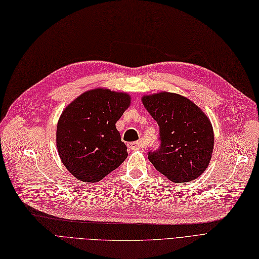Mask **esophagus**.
<instances>
[{"instance_id":"esophagus-1","label":"esophagus","mask_w":259,"mask_h":259,"mask_svg":"<svg viewBox=\"0 0 259 259\" xmlns=\"http://www.w3.org/2000/svg\"><path fill=\"white\" fill-rule=\"evenodd\" d=\"M127 146L130 149H139V148L143 147V144L141 142H132V143H128Z\"/></svg>"}]
</instances>
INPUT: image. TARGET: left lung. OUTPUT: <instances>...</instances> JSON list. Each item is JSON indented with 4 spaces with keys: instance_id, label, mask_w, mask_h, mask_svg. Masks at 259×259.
Here are the masks:
<instances>
[{
    "instance_id": "left-lung-1",
    "label": "left lung",
    "mask_w": 259,
    "mask_h": 259,
    "mask_svg": "<svg viewBox=\"0 0 259 259\" xmlns=\"http://www.w3.org/2000/svg\"><path fill=\"white\" fill-rule=\"evenodd\" d=\"M160 129L161 144L149 151L155 168L176 184L202 175L212 157L214 135L207 115L185 96L161 92L142 97Z\"/></svg>"
}]
</instances>
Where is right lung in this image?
I'll use <instances>...</instances> for the list:
<instances>
[{"instance_id":"1","label":"right lung","mask_w":259,"mask_h":259,"mask_svg":"<svg viewBox=\"0 0 259 259\" xmlns=\"http://www.w3.org/2000/svg\"><path fill=\"white\" fill-rule=\"evenodd\" d=\"M131 96L109 89L81 94L62 112L56 147L65 167L83 183H98L126 160L127 146L115 123Z\"/></svg>"}]
</instances>
